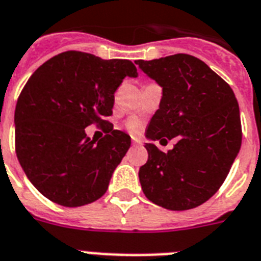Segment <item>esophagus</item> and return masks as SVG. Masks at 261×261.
<instances>
[{
	"label": "esophagus",
	"mask_w": 261,
	"mask_h": 261,
	"mask_svg": "<svg viewBox=\"0 0 261 261\" xmlns=\"http://www.w3.org/2000/svg\"><path fill=\"white\" fill-rule=\"evenodd\" d=\"M133 144H134V146H142V141L141 139H138V138H133Z\"/></svg>",
	"instance_id": "34e87169"
}]
</instances>
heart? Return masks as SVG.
I'll use <instances>...</instances> for the list:
<instances>
[{
	"label": "heart",
	"instance_id": "b5f03b06",
	"mask_svg": "<svg viewBox=\"0 0 261 261\" xmlns=\"http://www.w3.org/2000/svg\"><path fill=\"white\" fill-rule=\"evenodd\" d=\"M126 127H127V130L130 131V133H133V134H138V133L142 130L143 123H142V120L139 119V118L131 117L127 119Z\"/></svg>",
	"mask_w": 261,
	"mask_h": 261
}]
</instances>
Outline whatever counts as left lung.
<instances>
[{
  "instance_id": "8db88e82",
  "label": "left lung",
  "mask_w": 261,
  "mask_h": 261,
  "mask_svg": "<svg viewBox=\"0 0 261 261\" xmlns=\"http://www.w3.org/2000/svg\"><path fill=\"white\" fill-rule=\"evenodd\" d=\"M135 63L163 89L146 137L166 142L179 138L167 154L146 143L148 159L139 168L142 190L163 208H195L220 188L242 146L235 94L203 61L188 54Z\"/></svg>"
}]
</instances>
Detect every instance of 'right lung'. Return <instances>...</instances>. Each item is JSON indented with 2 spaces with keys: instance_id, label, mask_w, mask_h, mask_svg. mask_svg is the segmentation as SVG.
<instances>
[{
  "instance_id": "right-lung-1",
  "label": "right lung",
  "mask_w": 261,
  "mask_h": 261,
  "mask_svg": "<svg viewBox=\"0 0 261 261\" xmlns=\"http://www.w3.org/2000/svg\"><path fill=\"white\" fill-rule=\"evenodd\" d=\"M128 60H102L89 53H61L33 73L14 113L15 154L32 185L63 207L93 203L107 191L131 138L114 130V93L126 76H137ZM104 127L98 142L84 133Z\"/></svg>"
}]
</instances>
